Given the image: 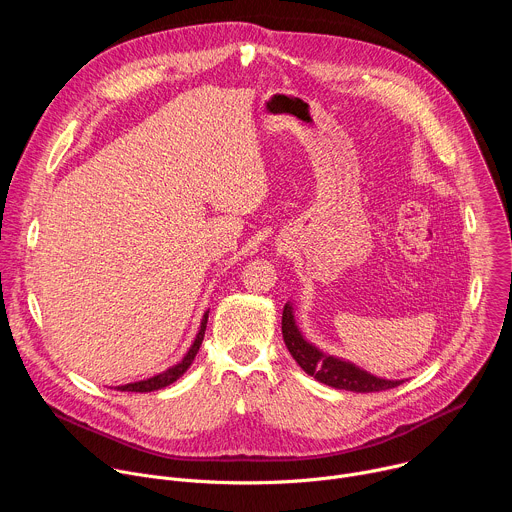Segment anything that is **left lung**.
<instances>
[{"label":"left lung","instance_id":"8db88e82","mask_svg":"<svg viewBox=\"0 0 512 512\" xmlns=\"http://www.w3.org/2000/svg\"><path fill=\"white\" fill-rule=\"evenodd\" d=\"M281 334L283 342L289 350V354L296 358L300 367L318 379L320 383L334 387V389H344V391H354V393H377V391H387L393 387H399L403 381H387L369 375L367 371H362L350 362H344L340 358L322 354L316 346L304 340L300 334L296 320H294V310H291V304H285L283 316H281Z\"/></svg>","mask_w":512,"mask_h":512}]
</instances>
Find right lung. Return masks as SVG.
<instances>
[{
  "mask_svg": "<svg viewBox=\"0 0 512 512\" xmlns=\"http://www.w3.org/2000/svg\"><path fill=\"white\" fill-rule=\"evenodd\" d=\"M206 322H208V312H206L204 318H202V324H200V330H198V334H196L194 344L190 346V350H188L186 356L176 364V367H172V369H168V371H164V373H160V375H156V377H152V379L129 383V385H121V387H117V391L150 393V391H158V389H162V387H168V385H172L176 379H180V377L188 371V367L192 364V360H194V356H196V352H198V348H200V344H202V340H204Z\"/></svg>",
  "mask_w": 512,
  "mask_h": 512,
  "instance_id": "add662e5",
  "label": "right lung"
}]
</instances>
